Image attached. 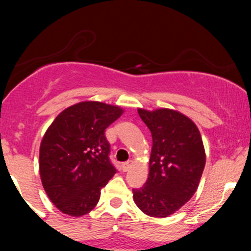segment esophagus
I'll return each instance as SVG.
<instances>
[{
  "label": "esophagus",
  "mask_w": 251,
  "mask_h": 251,
  "mask_svg": "<svg viewBox=\"0 0 251 251\" xmlns=\"http://www.w3.org/2000/svg\"><path fill=\"white\" fill-rule=\"evenodd\" d=\"M132 164H133V162H132V160H127V162L123 163V165H122V169H123V171H124V172L128 171L129 168H131V165H132Z\"/></svg>",
  "instance_id": "34e87169"
}]
</instances>
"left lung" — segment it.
I'll use <instances>...</instances> for the list:
<instances>
[{
  "instance_id": "left-lung-1",
  "label": "left lung",
  "mask_w": 251,
  "mask_h": 251,
  "mask_svg": "<svg viewBox=\"0 0 251 251\" xmlns=\"http://www.w3.org/2000/svg\"><path fill=\"white\" fill-rule=\"evenodd\" d=\"M138 113L151 131L152 150L148 180L133 189V200L144 214L168 217L198 188L205 166L203 140L195 123L174 109Z\"/></svg>"
}]
</instances>
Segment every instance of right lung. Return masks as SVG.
<instances>
[{
    "mask_svg": "<svg viewBox=\"0 0 251 251\" xmlns=\"http://www.w3.org/2000/svg\"><path fill=\"white\" fill-rule=\"evenodd\" d=\"M123 114L118 106L83 101L66 108L40 146V176L46 194L63 214L80 217L100 200L117 172L109 160L105 129Z\"/></svg>",
    "mask_w": 251,
    "mask_h": 251,
    "instance_id": "add662e5",
    "label": "right lung"
}]
</instances>
